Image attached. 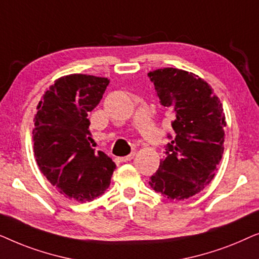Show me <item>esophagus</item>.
<instances>
[{
	"label": "esophagus",
	"instance_id": "obj_1",
	"mask_svg": "<svg viewBox=\"0 0 259 259\" xmlns=\"http://www.w3.org/2000/svg\"><path fill=\"white\" fill-rule=\"evenodd\" d=\"M134 157H136V152H132V153L128 154V155H126V157H121V158H120V161H122V162L130 161V160H132V159H133Z\"/></svg>",
	"mask_w": 259,
	"mask_h": 259
}]
</instances>
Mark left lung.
Wrapping results in <instances>:
<instances>
[{"instance_id":"1","label":"left lung","mask_w":259,"mask_h":259,"mask_svg":"<svg viewBox=\"0 0 259 259\" xmlns=\"http://www.w3.org/2000/svg\"><path fill=\"white\" fill-rule=\"evenodd\" d=\"M161 106L173 116V136L158 171L151 177L155 192L173 200L199 193L214 177L224 152V109L207 82L177 68L147 74Z\"/></svg>"}]
</instances>
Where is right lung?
<instances>
[{
    "label": "right lung",
    "instance_id": "obj_1",
    "mask_svg": "<svg viewBox=\"0 0 259 259\" xmlns=\"http://www.w3.org/2000/svg\"><path fill=\"white\" fill-rule=\"evenodd\" d=\"M109 80L84 74L60 77L38 102L34 154L40 171L60 193L77 201L101 196L115 164L91 146L88 113L100 102Z\"/></svg>",
    "mask_w": 259,
    "mask_h": 259
}]
</instances>
